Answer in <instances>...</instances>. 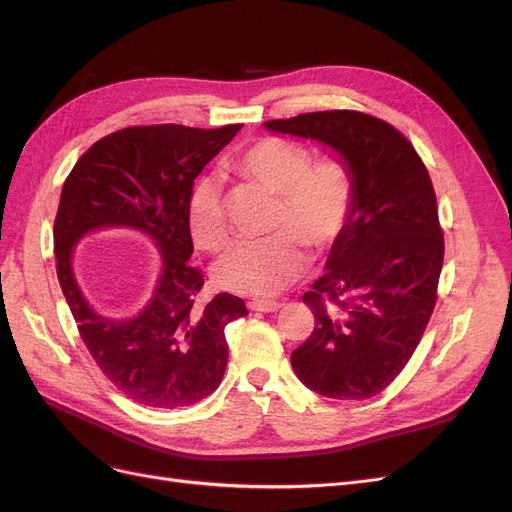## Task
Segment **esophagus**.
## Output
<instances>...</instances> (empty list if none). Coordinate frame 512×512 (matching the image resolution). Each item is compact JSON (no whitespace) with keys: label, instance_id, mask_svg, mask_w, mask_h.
Segmentation results:
<instances>
[{"label":"esophagus","instance_id":"obj_1","mask_svg":"<svg viewBox=\"0 0 512 512\" xmlns=\"http://www.w3.org/2000/svg\"><path fill=\"white\" fill-rule=\"evenodd\" d=\"M280 307H282V303H277V301H252L250 303V309H254V312H262V314H273Z\"/></svg>","mask_w":512,"mask_h":512}]
</instances>
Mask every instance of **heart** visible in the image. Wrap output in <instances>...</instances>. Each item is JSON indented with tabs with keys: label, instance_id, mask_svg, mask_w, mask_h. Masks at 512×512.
I'll return each mask as SVG.
<instances>
[{
	"label": "heart",
	"instance_id": "heart-1",
	"mask_svg": "<svg viewBox=\"0 0 512 512\" xmlns=\"http://www.w3.org/2000/svg\"><path fill=\"white\" fill-rule=\"evenodd\" d=\"M241 175L280 196L273 230L265 241H239L213 267L220 288L247 297H275L307 273V245L327 250L342 235L352 209V179L337 162L312 166L301 145L262 138L235 160ZM188 226L203 250L215 252L228 241V222L218 175L200 179L188 200Z\"/></svg>",
	"mask_w": 512,
	"mask_h": 512
}]
</instances>
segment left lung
Returning <instances> with one entry per match:
<instances>
[{
  "label": "left lung",
  "mask_w": 512,
  "mask_h": 512,
  "mask_svg": "<svg viewBox=\"0 0 512 512\" xmlns=\"http://www.w3.org/2000/svg\"><path fill=\"white\" fill-rule=\"evenodd\" d=\"M265 128L333 151L352 179L348 224L303 294L316 327L290 363L318 395L369 399L406 367L436 305L444 237L429 173L404 134L365 113H305Z\"/></svg>",
  "instance_id": "8db88e82"
}]
</instances>
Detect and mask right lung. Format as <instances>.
I'll use <instances>...</instances> for the list:
<instances>
[{"label": "right lung", "mask_w": 512, "mask_h": 512, "mask_svg": "<svg viewBox=\"0 0 512 512\" xmlns=\"http://www.w3.org/2000/svg\"><path fill=\"white\" fill-rule=\"evenodd\" d=\"M241 126L198 130L138 126L91 145L68 175L55 218L57 280L83 342L134 404L175 410L218 389L228 363L226 324L245 303L220 292L196 307L203 275L194 252L188 200L194 179ZM134 229L159 250V277L134 317L117 319L90 305L73 271V247L91 231Z\"/></svg>", "instance_id": "obj_1"}]
</instances>
